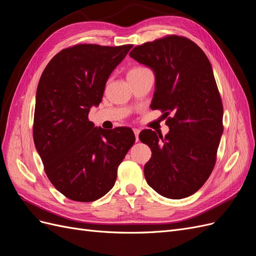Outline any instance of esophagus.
<instances>
[{
	"label": "esophagus",
	"mask_w": 256,
	"mask_h": 256,
	"mask_svg": "<svg viewBox=\"0 0 256 256\" xmlns=\"http://www.w3.org/2000/svg\"><path fill=\"white\" fill-rule=\"evenodd\" d=\"M134 132L136 134V141L138 142V134H140V130L136 129V128H134Z\"/></svg>",
	"instance_id": "esophagus-1"
}]
</instances>
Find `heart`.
I'll return each mask as SVG.
<instances>
[{"mask_svg":"<svg viewBox=\"0 0 256 256\" xmlns=\"http://www.w3.org/2000/svg\"><path fill=\"white\" fill-rule=\"evenodd\" d=\"M147 72H150L148 69H147L146 67H143V66H134L131 67L128 72H127V79H132V78H136V76H141Z\"/></svg>","mask_w":256,"mask_h":256,"instance_id":"b5f03b06","label":"heart"}]
</instances>
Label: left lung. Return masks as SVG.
I'll list each match as a JSON object with an SVG mask.
<instances>
[{
  "label": "left lung",
  "instance_id": "8db88e82",
  "mask_svg": "<svg viewBox=\"0 0 256 256\" xmlns=\"http://www.w3.org/2000/svg\"><path fill=\"white\" fill-rule=\"evenodd\" d=\"M129 56L154 72L150 108L164 112L170 128L164 136L150 129L138 136L152 150L146 182L162 196L187 198L212 174L223 134V106L210 62L196 42L177 35L136 46Z\"/></svg>",
  "mask_w": 256,
  "mask_h": 256
}]
</instances>
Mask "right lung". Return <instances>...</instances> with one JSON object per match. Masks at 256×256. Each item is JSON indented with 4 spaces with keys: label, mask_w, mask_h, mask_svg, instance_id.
Returning <instances> with one entry per match:
<instances>
[{
    "label": "right lung",
    "mask_w": 256,
    "mask_h": 256,
    "mask_svg": "<svg viewBox=\"0 0 256 256\" xmlns=\"http://www.w3.org/2000/svg\"><path fill=\"white\" fill-rule=\"evenodd\" d=\"M132 44H82L49 62L36 92L33 138L49 180L76 202H92L109 192L118 168L136 136L127 127L97 128L90 109L102 100L106 80Z\"/></svg>",
    "instance_id": "add662e5"
}]
</instances>
